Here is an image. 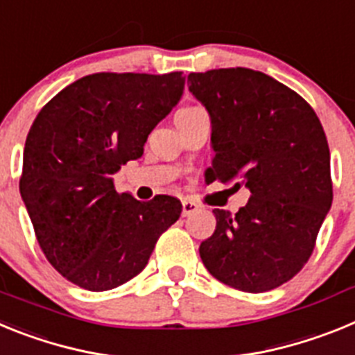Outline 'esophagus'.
<instances>
[{"label":"esophagus","mask_w":355,"mask_h":355,"mask_svg":"<svg viewBox=\"0 0 355 355\" xmlns=\"http://www.w3.org/2000/svg\"><path fill=\"white\" fill-rule=\"evenodd\" d=\"M199 211V206L193 202V200H188L184 199L183 200V216H188V215H192V213Z\"/></svg>","instance_id":"34e87169"}]
</instances>
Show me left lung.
<instances>
[{"instance_id": "obj_1", "label": "left lung", "mask_w": 355, "mask_h": 355, "mask_svg": "<svg viewBox=\"0 0 355 355\" xmlns=\"http://www.w3.org/2000/svg\"><path fill=\"white\" fill-rule=\"evenodd\" d=\"M188 90L211 121L206 180L250 192L236 215L213 209L216 227L200 259L227 286L274 290L302 270L331 209L324 128L299 94L252 69L192 72Z\"/></svg>"}]
</instances>
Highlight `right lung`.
Returning <instances> with one entry per match:
<instances>
[{
  "label": "right lung",
  "instance_id": "obj_1",
  "mask_svg": "<svg viewBox=\"0 0 355 355\" xmlns=\"http://www.w3.org/2000/svg\"><path fill=\"white\" fill-rule=\"evenodd\" d=\"M181 72H99L65 87L39 112L23 153L21 197L48 261L90 291L128 283L146 268L181 202L117 193L114 174L144 155L158 122L180 103Z\"/></svg>",
  "mask_w": 355,
  "mask_h": 355
}]
</instances>
